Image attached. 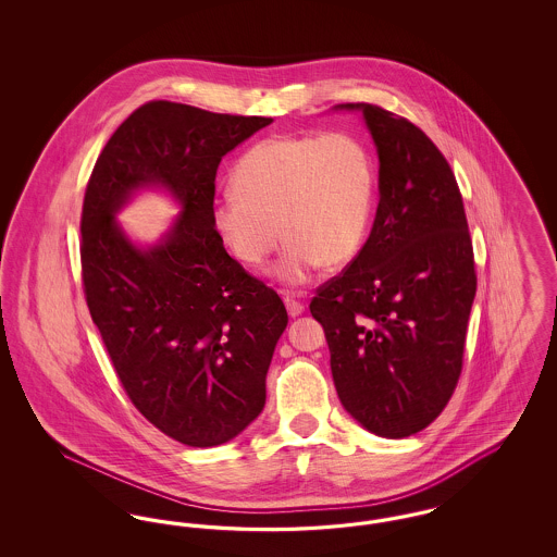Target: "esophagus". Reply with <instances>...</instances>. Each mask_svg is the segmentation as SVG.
I'll return each mask as SVG.
<instances>
[{
  "mask_svg": "<svg viewBox=\"0 0 557 557\" xmlns=\"http://www.w3.org/2000/svg\"><path fill=\"white\" fill-rule=\"evenodd\" d=\"M284 302H286V309H288L290 318H296V315H300V313L305 311V305H302L294 294H286V296H284Z\"/></svg>",
  "mask_w": 557,
  "mask_h": 557,
  "instance_id": "1",
  "label": "esophagus"
}]
</instances>
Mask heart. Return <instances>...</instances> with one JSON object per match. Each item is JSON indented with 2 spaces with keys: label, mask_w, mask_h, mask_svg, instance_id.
Returning <instances> with one entry per match:
<instances>
[{
  "label": "heart",
  "mask_w": 557,
  "mask_h": 557,
  "mask_svg": "<svg viewBox=\"0 0 557 557\" xmlns=\"http://www.w3.org/2000/svg\"><path fill=\"white\" fill-rule=\"evenodd\" d=\"M232 180L212 205L216 234L257 267L282 232L288 242L273 273L288 286L305 284L321 263L350 261L368 234L377 173L359 133L267 137L242 154Z\"/></svg>",
  "instance_id": "b5f03b06"
}]
</instances>
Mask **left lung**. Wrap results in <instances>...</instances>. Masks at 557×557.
Returning <instances> with one entry per match:
<instances>
[{
  "label": "left lung",
  "instance_id": "obj_1",
  "mask_svg": "<svg viewBox=\"0 0 557 557\" xmlns=\"http://www.w3.org/2000/svg\"><path fill=\"white\" fill-rule=\"evenodd\" d=\"M361 110L380 160L370 238L311 298L336 393L373 434L405 438L447 407L476 296L474 250L449 162L411 121Z\"/></svg>",
  "mask_w": 557,
  "mask_h": 557
}]
</instances>
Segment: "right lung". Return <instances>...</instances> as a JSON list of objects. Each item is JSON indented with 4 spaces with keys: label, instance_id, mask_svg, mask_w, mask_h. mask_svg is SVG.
<instances>
[{
    "label": "right lung",
    "instance_id": "1",
    "mask_svg": "<svg viewBox=\"0 0 557 557\" xmlns=\"http://www.w3.org/2000/svg\"><path fill=\"white\" fill-rule=\"evenodd\" d=\"M271 123L148 102L112 133L85 189L89 313L135 409L187 447L223 445L263 411L267 370L288 325L277 292L227 255L212 225L219 162ZM148 185L166 186L185 211L144 251L113 212Z\"/></svg>",
    "mask_w": 557,
    "mask_h": 557
}]
</instances>
